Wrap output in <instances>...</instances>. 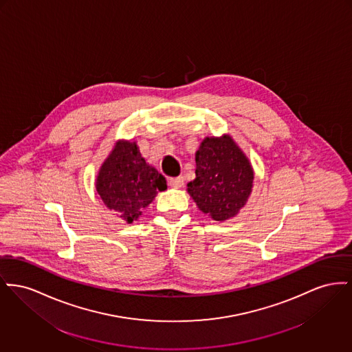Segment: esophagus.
Wrapping results in <instances>:
<instances>
[{
    "instance_id": "34e87169",
    "label": "esophagus",
    "mask_w": 352,
    "mask_h": 352,
    "mask_svg": "<svg viewBox=\"0 0 352 352\" xmlns=\"http://www.w3.org/2000/svg\"><path fill=\"white\" fill-rule=\"evenodd\" d=\"M170 186L174 187V188H179V187L184 186V177H177V178H170L168 181Z\"/></svg>"
}]
</instances>
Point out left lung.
<instances>
[{
    "instance_id": "8db88e82",
    "label": "left lung",
    "mask_w": 352,
    "mask_h": 352,
    "mask_svg": "<svg viewBox=\"0 0 352 352\" xmlns=\"http://www.w3.org/2000/svg\"><path fill=\"white\" fill-rule=\"evenodd\" d=\"M195 179L187 191L198 208L214 221L235 217L251 194L254 170L234 140L206 137L195 153Z\"/></svg>"
}]
</instances>
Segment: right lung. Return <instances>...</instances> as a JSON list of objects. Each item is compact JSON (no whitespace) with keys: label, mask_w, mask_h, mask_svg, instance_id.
<instances>
[{"label":"right lung","mask_w":352,"mask_h":352,"mask_svg":"<svg viewBox=\"0 0 352 352\" xmlns=\"http://www.w3.org/2000/svg\"><path fill=\"white\" fill-rule=\"evenodd\" d=\"M96 188L109 210L133 223L167 185L165 177L146 164L135 142L120 141L101 166Z\"/></svg>","instance_id":"add662e5"}]
</instances>
